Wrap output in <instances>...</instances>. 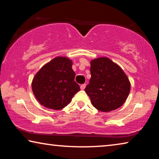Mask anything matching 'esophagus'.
Wrapping results in <instances>:
<instances>
[{
  "instance_id": "1",
  "label": "esophagus",
  "mask_w": 159,
  "mask_h": 159,
  "mask_svg": "<svg viewBox=\"0 0 159 159\" xmlns=\"http://www.w3.org/2000/svg\"><path fill=\"white\" fill-rule=\"evenodd\" d=\"M85 86H86V84H82L81 85H80V89L84 90L85 88Z\"/></svg>"
}]
</instances>
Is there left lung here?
Masks as SVG:
<instances>
[{"label":"left lung","mask_w":159,"mask_h":159,"mask_svg":"<svg viewBox=\"0 0 159 159\" xmlns=\"http://www.w3.org/2000/svg\"><path fill=\"white\" fill-rule=\"evenodd\" d=\"M91 78L85 88L93 107L107 112L121 107L130 90V83L120 67L107 57L90 61Z\"/></svg>","instance_id":"left-lung-1"}]
</instances>
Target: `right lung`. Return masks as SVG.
Masks as SVG:
<instances>
[{"label":"right lung","mask_w":159,"mask_h":159,"mask_svg":"<svg viewBox=\"0 0 159 159\" xmlns=\"http://www.w3.org/2000/svg\"><path fill=\"white\" fill-rule=\"evenodd\" d=\"M69 58H54L37 72L32 81V90L39 103L54 110L63 109L80 90L75 82V72Z\"/></svg>","instance_id":"right-lung-1"}]
</instances>
